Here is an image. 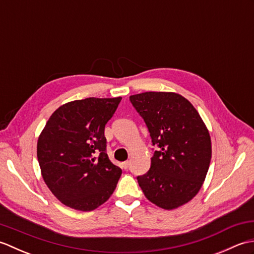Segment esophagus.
<instances>
[{
    "label": "esophagus",
    "instance_id": "esophagus-1",
    "mask_svg": "<svg viewBox=\"0 0 254 254\" xmlns=\"http://www.w3.org/2000/svg\"><path fill=\"white\" fill-rule=\"evenodd\" d=\"M128 166H130V161H128V160H127V161H124V163H122V167H123L124 169H127Z\"/></svg>",
    "mask_w": 254,
    "mask_h": 254
}]
</instances>
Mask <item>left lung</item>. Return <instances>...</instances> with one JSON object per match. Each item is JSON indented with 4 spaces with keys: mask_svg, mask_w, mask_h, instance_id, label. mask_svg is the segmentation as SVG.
Instances as JSON below:
<instances>
[{
    "mask_svg": "<svg viewBox=\"0 0 254 254\" xmlns=\"http://www.w3.org/2000/svg\"><path fill=\"white\" fill-rule=\"evenodd\" d=\"M157 145L147 174L137 177L148 201L164 209L182 206L198 193L212 158L209 132L195 108L171 91L130 96Z\"/></svg>",
    "mask_w": 254,
    "mask_h": 254,
    "instance_id": "8db88e82",
    "label": "left lung"
}]
</instances>
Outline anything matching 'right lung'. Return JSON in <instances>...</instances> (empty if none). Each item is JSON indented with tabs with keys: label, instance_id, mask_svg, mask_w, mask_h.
<instances>
[{
	"label": "right lung",
	"instance_id": "1",
	"mask_svg": "<svg viewBox=\"0 0 254 254\" xmlns=\"http://www.w3.org/2000/svg\"><path fill=\"white\" fill-rule=\"evenodd\" d=\"M121 99L90 97L66 102L52 113L38 137L41 176L68 207L94 210L115 191L122 170L106 153L105 126Z\"/></svg>",
	"mask_w": 254,
	"mask_h": 254
}]
</instances>
